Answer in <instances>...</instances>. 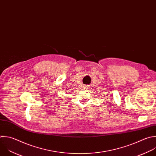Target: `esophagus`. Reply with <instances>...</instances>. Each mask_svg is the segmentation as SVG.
<instances>
[{"instance_id": "esophagus-1", "label": "esophagus", "mask_w": 156, "mask_h": 156, "mask_svg": "<svg viewBox=\"0 0 156 156\" xmlns=\"http://www.w3.org/2000/svg\"><path fill=\"white\" fill-rule=\"evenodd\" d=\"M88 88H89V87L87 86H84V89H88Z\"/></svg>"}]
</instances>
